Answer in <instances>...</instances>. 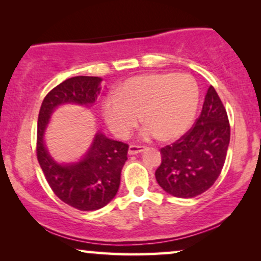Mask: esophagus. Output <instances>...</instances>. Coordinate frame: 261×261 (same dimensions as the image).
Returning a JSON list of instances; mask_svg holds the SVG:
<instances>
[{
	"mask_svg": "<svg viewBox=\"0 0 261 261\" xmlns=\"http://www.w3.org/2000/svg\"><path fill=\"white\" fill-rule=\"evenodd\" d=\"M146 147L145 146H140V145H130L129 146V149H128V153L129 154H138V153H140L142 151H145Z\"/></svg>",
	"mask_w": 261,
	"mask_h": 261,
	"instance_id": "34e87169",
	"label": "esophagus"
}]
</instances>
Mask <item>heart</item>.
Instances as JSON below:
<instances>
[{
  "label": "heart",
  "instance_id": "obj_1",
  "mask_svg": "<svg viewBox=\"0 0 261 261\" xmlns=\"http://www.w3.org/2000/svg\"><path fill=\"white\" fill-rule=\"evenodd\" d=\"M199 89L189 74L148 73L128 78L115 97L103 105V115L113 133L127 137L141 120L146 138L172 141L187 133L195 119Z\"/></svg>",
  "mask_w": 261,
  "mask_h": 261
}]
</instances>
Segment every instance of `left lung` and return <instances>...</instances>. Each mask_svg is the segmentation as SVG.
<instances>
[{"instance_id": "1", "label": "left lung", "mask_w": 261, "mask_h": 261, "mask_svg": "<svg viewBox=\"0 0 261 261\" xmlns=\"http://www.w3.org/2000/svg\"><path fill=\"white\" fill-rule=\"evenodd\" d=\"M230 140L227 110L214 87L206 92L201 115L173 144L160 149L158 184L174 197L191 198L213 187L226 162Z\"/></svg>"}]
</instances>
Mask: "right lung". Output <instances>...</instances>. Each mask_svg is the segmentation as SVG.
I'll list each match as a JSON object with an SVG mask.
<instances>
[{"mask_svg": "<svg viewBox=\"0 0 261 261\" xmlns=\"http://www.w3.org/2000/svg\"><path fill=\"white\" fill-rule=\"evenodd\" d=\"M101 81L98 77L89 76L69 78L45 96L39 110L38 162L57 197L82 212L101 209L115 197L120 187L121 170L128 159V145L97 133L90 151L82 162L73 165H59L45 148L44 132L49 115L59 105H92L99 94Z\"/></svg>", "mask_w": 261, "mask_h": 261, "instance_id": "add662e5", "label": "right lung"}]
</instances>
